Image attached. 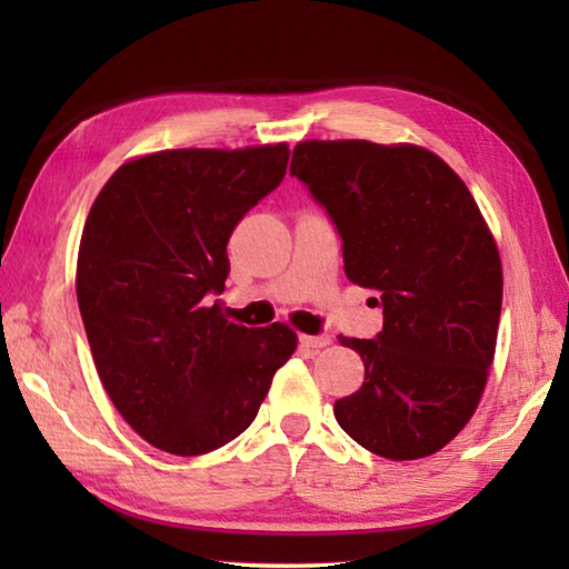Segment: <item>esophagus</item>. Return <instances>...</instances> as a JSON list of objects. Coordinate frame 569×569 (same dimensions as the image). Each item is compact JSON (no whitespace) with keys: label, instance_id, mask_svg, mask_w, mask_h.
Returning a JSON list of instances; mask_svg holds the SVG:
<instances>
[{"label":"esophagus","instance_id":"esophagus-1","mask_svg":"<svg viewBox=\"0 0 569 569\" xmlns=\"http://www.w3.org/2000/svg\"><path fill=\"white\" fill-rule=\"evenodd\" d=\"M331 339L329 336H301V346H306V349H323V346H329Z\"/></svg>","mask_w":569,"mask_h":569}]
</instances>
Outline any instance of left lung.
<instances>
[{
	"label": "left lung",
	"instance_id": "1",
	"mask_svg": "<svg viewBox=\"0 0 569 569\" xmlns=\"http://www.w3.org/2000/svg\"><path fill=\"white\" fill-rule=\"evenodd\" d=\"M303 180L343 240L349 281L381 293L377 339H346L361 389L336 421L373 455L409 461L447 447L477 411L502 313V261L455 170L427 148L303 140Z\"/></svg>",
	"mask_w": 569,
	"mask_h": 569
}]
</instances>
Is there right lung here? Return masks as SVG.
I'll return each instance as SVG.
<instances>
[{"label":"right lung","mask_w":569,"mask_h":569,"mask_svg":"<svg viewBox=\"0 0 569 569\" xmlns=\"http://www.w3.org/2000/svg\"><path fill=\"white\" fill-rule=\"evenodd\" d=\"M288 146L182 148L112 172L84 220L77 303L94 369L152 447L198 457L250 427L298 336L246 329L220 301L228 238L286 176Z\"/></svg>","instance_id":"right-lung-1"}]
</instances>
